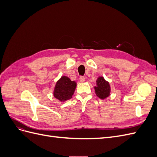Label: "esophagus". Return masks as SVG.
<instances>
[{"mask_svg":"<svg viewBox=\"0 0 157 157\" xmlns=\"http://www.w3.org/2000/svg\"><path fill=\"white\" fill-rule=\"evenodd\" d=\"M79 80L80 82H84L85 81V77H80Z\"/></svg>","mask_w":157,"mask_h":157,"instance_id":"34e87169","label":"esophagus"}]
</instances>
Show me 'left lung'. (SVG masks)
Instances as JSON below:
<instances>
[{"mask_svg":"<svg viewBox=\"0 0 157 157\" xmlns=\"http://www.w3.org/2000/svg\"><path fill=\"white\" fill-rule=\"evenodd\" d=\"M97 86H95V91L97 96L101 99H103L108 97L110 95L111 88L109 83L100 77L96 80Z\"/></svg>","mask_w":157,"mask_h":157,"instance_id":"obj_1","label":"left lung"}]
</instances>
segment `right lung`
Segmentation results:
<instances>
[{
  "label": "right lung",
  "mask_w": 157,
  "mask_h": 157,
  "mask_svg": "<svg viewBox=\"0 0 157 157\" xmlns=\"http://www.w3.org/2000/svg\"><path fill=\"white\" fill-rule=\"evenodd\" d=\"M77 84L69 78L63 76L56 82L54 91V96L60 101H65L72 98Z\"/></svg>",
  "instance_id": "add662e5"
}]
</instances>
